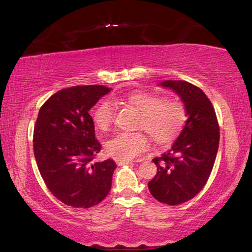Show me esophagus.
Returning <instances> with one entry per match:
<instances>
[{"mask_svg":"<svg viewBox=\"0 0 252 252\" xmlns=\"http://www.w3.org/2000/svg\"><path fill=\"white\" fill-rule=\"evenodd\" d=\"M116 162L118 165H125V164H130L133 161H132V159H117Z\"/></svg>","mask_w":252,"mask_h":252,"instance_id":"obj_1","label":"esophagus"}]
</instances>
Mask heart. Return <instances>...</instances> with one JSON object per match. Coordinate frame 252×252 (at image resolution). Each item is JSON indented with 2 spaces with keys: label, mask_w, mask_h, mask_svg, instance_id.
<instances>
[{
  "label": "heart",
  "mask_w": 252,
  "mask_h": 252,
  "mask_svg": "<svg viewBox=\"0 0 252 252\" xmlns=\"http://www.w3.org/2000/svg\"><path fill=\"white\" fill-rule=\"evenodd\" d=\"M118 99H114L117 101ZM123 100L134 107L141 114L138 129L144 130L158 144H167L176 138L184 126L186 113L180 102L164 100L162 97L144 91H134L125 94ZM93 120L100 131H108L114 121V107L104 100L95 108ZM149 136L143 132H121L106 144L109 155L131 159L139 157L150 148Z\"/></svg>",
  "instance_id": "heart-1"
}]
</instances>
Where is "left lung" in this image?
I'll use <instances>...</instances> for the list:
<instances>
[{
  "mask_svg": "<svg viewBox=\"0 0 252 252\" xmlns=\"http://www.w3.org/2000/svg\"><path fill=\"white\" fill-rule=\"evenodd\" d=\"M161 86L180 95L189 117L171 150L152 159L158 172L148 184L155 199L174 206L195 197L207 183L218 151L219 125L212 102L197 86L183 80Z\"/></svg>",
  "mask_w": 252,
  "mask_h": 252,
  "instance_id": "1",
  "label": "left lung"
}]
</instances>
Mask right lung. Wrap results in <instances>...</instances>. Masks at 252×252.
<instances>
[{
  "instance_id": "1",
  "label": "right lung",
  "mask_w": 252,
  "mask_h": 252,
  "mask_svg": "<svg viewBox=\"0 0 252 252\" xmlns=\"http://www.w3.org/2000/svg\"><path fill=\"white\" fill-rule=\"evenodd\" d=\"M110 88L74 86L53 94L39 109L34 126V155L40 175L55 197L75 208H89L106 198L116 163L95 162L101 150L89 114Z\"/></svg>"
}]
</instances>
